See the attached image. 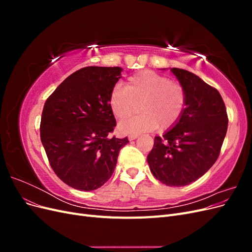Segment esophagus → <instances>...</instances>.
<instances>
[{
  "label": "esophagus",
  "mask_w": 252,
  "mask_h": 252,
  "mask_svg": "<svg viewBox=\"0 0 252 252\" xmlns=\"http://www.w3.org/2000/svg\"><path fill=\"white\" fill-rule=\"evenodd\" d=\"M138 136H139V134H130V135L128 136V140L129 141H133V140H135L136 138H138Z\"/></svg>",
  "instance_id": "34e87169"
}]
</instances>
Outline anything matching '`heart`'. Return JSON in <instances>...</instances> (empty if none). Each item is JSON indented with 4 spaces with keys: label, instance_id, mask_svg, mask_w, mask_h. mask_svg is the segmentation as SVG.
Wrapping results in <instances>:
<instances>
[{
    "label": "heart",
    "instance_id": "1",
    "mask_svg": "<svg viewBox=\"0 0 252 252\" xmlns=\"http://www.w3.org/2000/svg\"><path fill=\"white\" fill-rule=\"evenodd\" d=\"M184 86L166 75L145 70L128 78L125 87L114 86L109 95V105L116 118L125 120L139 110V116L121 122L122 133L168 130L178 124L186 107Z\"/></svg>",
    "mask_w": 252,
    "mask_h": 252
}]
</instances>
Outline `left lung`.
I'll return each instance as SVG.
<instances>
[{
  "instance_id": "obj_1",
  "label": "left lung",
  "mask_w": 252,
  "mask_h": 252,
  "mask_svg": "<svg viewBox=\"0 0 252 252\" xmlns=\"http://www.w3.org/2000/svg\"><path fill=\"white\" fill-rule=\"evenodd\" d=\"M185 88L184 113L163 136H156L147 162L155 178L170 187L200 179L219 158L228 127V117L219 91L194 73L171 68Z\"/></svg>"
}]
</instances>
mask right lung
Wrapping results in <instances>:
<instances>
[{
  "mask_svg": "<svg viewBox=\"0 0 252 252\" xmlns=\"http://www.w3.org/2000/svg\"><path fill=\"white\" fill-rule=\"evenodd\" d=\"M121 67L89 66L73 72L45 102L40 132L52 170L81 191L103 186L116 168L127 138L109 133L117 125L109 95Z\"/></svg>",
  "mask_w": 252,
  "mask_h": 252,
  "instance_id": "obj_1",
  "label": "right lung"
}]
</instances>
